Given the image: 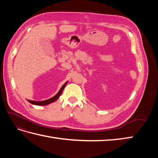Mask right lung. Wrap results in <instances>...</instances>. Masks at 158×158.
I'll list each match as a JSON object with an SVG mask.
<instances>
[{
    "instance_id": "1",
    "label": "right lung",
    "mask_w": 158,
    "mask_h": 158,
    "mask_svg": "<svg viewBox=\"0 0 158 158\" xmlns=\"http://www.w3.org/2000/svg\"><path fill=\"white\" fill-rule=\"evenodd\" d=\"M67 83H68V81H66L64 83V84L62 86V88H60V89L59 90V92L57 93L54 96H53L52 98H51L45 100H43V101H35V100H27L30 103H31V104H32V105H39V106L48 105H49V104L55 102L56 100L58 99V98L60 96V95L62 94L63 89H64V87L66 86V85L67 84Z\"/></svg>"
}]
</instances>
